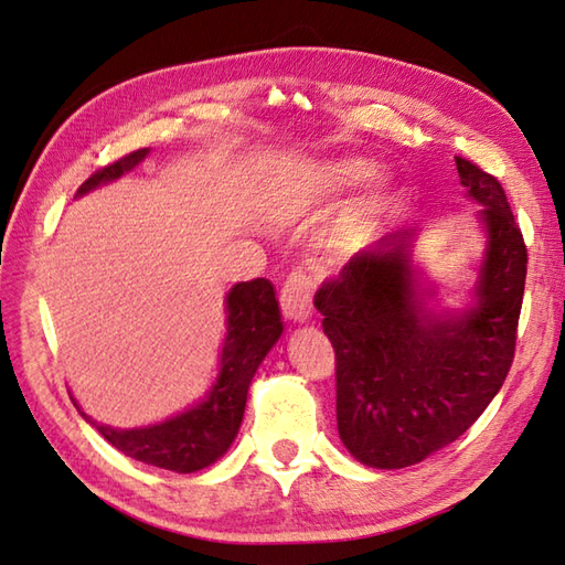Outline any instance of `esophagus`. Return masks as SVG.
<instances>
[{"label": "esophagus", "instance_id": "esophagus-1", "mask_svg": "<svg viewBox=\"0 0 565 565\" xmlns=\"http://www.w3.org/2000/svg\"><path fill=\"white\" fill-rule=\"evenodd\" d=\"M311 295H313V285L307 273L292 270L287 275L280 290V307L287 319L307 321L311 313Z\"/></svg>", "mask_w": 565, "mask_h": 565}]
</instances>
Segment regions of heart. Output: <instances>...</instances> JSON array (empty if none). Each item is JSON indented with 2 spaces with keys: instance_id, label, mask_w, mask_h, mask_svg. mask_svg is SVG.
<instances>
[{
  "instance_id": "1",
  "label": "heart",
  "mask_w": 565,
  "mask_h": 565,
  "mask_svg": "<svg viewBox=\"0 0 565 565\" xmlns=\"http://www.w3.org/2000/svg\"><path fill=\"white\" fill-rule=\"evenodd\" d=\"M369 172V164L362 158H340L323 162L319 170H316V184L323 191H338L348 189L360 182Z\"/></svg>"
}]
</instances>
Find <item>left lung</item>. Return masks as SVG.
I'll list each match as a JSON object with an SVG mask.
<instances>
[{"label": "left lung", "mask_w": 565, "mask_h": 565, "mask_svg": "<svg viewBox=\"0 0 565 565\" xmlns=\"http://www.w3.org/2000/svg\"><path fill=\"white\" fill-rule=\"evenodd\" d=\"M460 182L481 209L489 246L477 307L458 319L422 309L409 270L412 232L354 254L313 307L335 350L342 444L381 470L422 462L460 438L511 371L527 275V246L493 174L456 156Z\"/></svg>", "instance_id": "8db88e82"}]
</instances>
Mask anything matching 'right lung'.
Here are the masks:
<instances>
[{
	"mask_svg": "<svg viewBox=\"0 0 565 565\" xmlns=\"http://www.w3.org/2000/svg\"><path fill=\"white\" fill-rule=\"evenodd\" d=\"M146 153L148 148H139L103 164L78 186L76 194H86L103 182H113L119 174L129 172L134 164H139ZM280 333V309L273 285L266 278L239 282L227 295V338L223 360H220L223 369L209 401L170 422L131 431L109 429V426L90 422L84 412L81 415L124 456L182 475L203 470L235 441L249 383Z\"/></svg>",
	"mask_w": 565,
	"mask_h": 565,
	"instance_id": "right-lung-1",
	"label": "right lung"
}]
</instances>
